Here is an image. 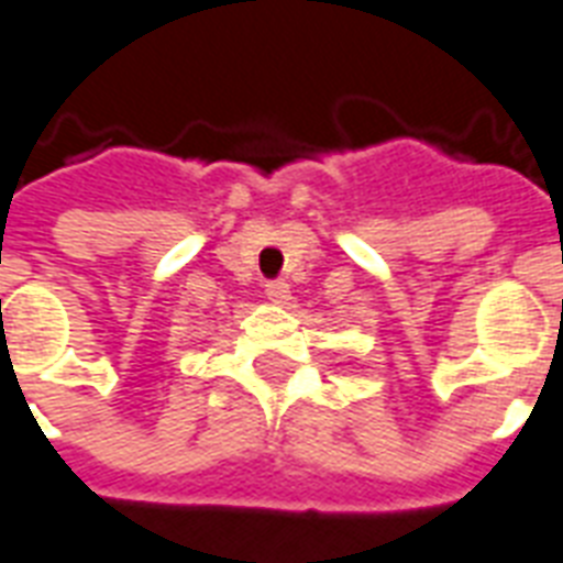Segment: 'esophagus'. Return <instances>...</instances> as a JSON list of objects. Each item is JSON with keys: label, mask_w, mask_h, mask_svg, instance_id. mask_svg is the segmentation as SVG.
Listing matches in <instances>:
<instances>
[{"label": "esophagus", "mask_w": 563, "mask_h": 563, "mask_svg": "<svg viewBox=\"0 0 563 563\" xmlns=\"http://www.w3.org/2000/svg\"><path fill=\"white\" fill-rule=\"evenodd\" d=\"M264 290H267V296L276 305H287V299H290V285L287 282H267Z\"/></svg>", "instance_id": "1"}]
</instances>
